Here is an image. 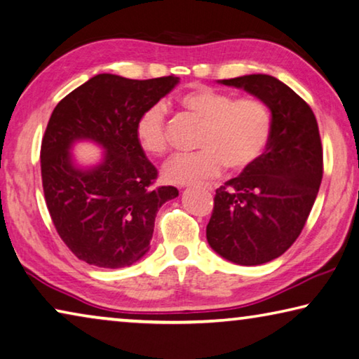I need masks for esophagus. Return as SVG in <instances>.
<instances>
[{"instance_id":"esophagus-1","label":"esophagus","mask_w":359,"mask_h":359,"mask_svg":"<svg viewBox=\"0 0 359 359\" xmlns=\"http://www.w3.org/2000/svg\"><path fill=\"white\" fill-rule=\"evenodd\" d=\"M203 189H208V191H211V189H213V187H211L210 184H203Z\"/></svg>"}]
</instances>
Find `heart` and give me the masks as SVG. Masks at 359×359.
I'll list each match as a JSON object with an SVG mask.
<instances>
[{"label": "heart", "mask_w": 359, "mask_h": 359, "mask_svg": "<svg viewBox=\"0 0 359 359\" xmlns=\"http://www.w3.org/2000/svg\"><path fill=\"white\" fill-rule=\"evenodd\" d=\"M180 104L203 121L198 138V148L202 149L173 157L163 168V178L168 183H198L219 175L226 165L235 172H243L262 157L272 135V114L261 100H233L231 93L201 86L184 93ZM135 133L146 154H165L170 135L163 107L154 104L146 109L140 116Z\"/></svg>", "instance_id": "b5f03b06"}]
</instances>
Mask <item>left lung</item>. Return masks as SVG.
Returning a JSON list of instances; mask_svg holds the SVG:
<instances>
[{
	"label": "left lung",
	"instance_id": "left-lung-1",
	"mask_svg": "<svg viewBox=\"0 0 359 359\" xmlns=\"http://www.w3.org/2000/svg\"><path fill=\"white\" fill-rule=\"evenodd\" d=\"M267 104L272 135L262 157L216 189L207 240L238 266H259L278 256L302 232L323 178V149L313 111L269 74L222 79Z\"/></svg>",
	"mask_w": 359,
	"mask_h": 359
}]
</instances>
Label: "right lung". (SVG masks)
<instances>
[{"instance_id": "add662e5", "label": "right lung", "mask_w": 359, "mask_h": 359, "mask_svg": "<svg viewBox=\"0 0 359 359\" xmlns=\"http://www.w3.org/2000/svg\"><path fill=\"white\" fill-rule=\"evenodd\" d=\"M178 82L176 76L137 81L97 74L52 111L41 144L46 205L60 238L81 261L121 269L149 251L157 211L178 197V189L151 187L157 168L140 148L135 128ZM78 140L100 145L102 161L79 166L71 154Z\"/></svg>"}]
</instances>
